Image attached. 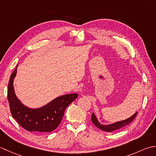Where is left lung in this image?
I'll return each instance as SVG.
<instances>
[{
    "mask_svg": "<svg viewBox=\"0 0 156 156\" xmlns=\"http://www.w3.org/2000/svg\"><path fill=\"white\" fill-rule=\"evenodd\" d=\"M137 114V112H135V113L133 116H131V117H129L127 119H125V120L116 122L113 124L107 125L101 124L100 122L98 121L97 119L96 118L94 113L92 114L91 120H92V122H93V124L96 126V127H97L98 129H101V130L107 131V132H111V131L117 130V129L124 127L126 125H127L129 123H131V122L134 120V119L135 118V117H136Z\"/></svg>",
    "mask_w": 156,
    "mask_h": 156,
    "instance_id": "obj_1",
    "label": "left lung"
}]
</instances>
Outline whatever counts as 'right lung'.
<instances>
[{"label": "right lung", "instance_id": "obj_1", "mask_svg": "<svg viewBox=\"0 0 156 156\" xmlns=\"http://www.w3.org/2000/svg\"><path fill=\"white\" fill-rule=\"evenodd\" d=\"M16 73V68L11 75L7 89V97L12 117L28 131L45 134L55 130L62 120L66 107L78 97V94H65L55 98L41 108H29L19 101L15 94L13 80Z\"/></svg>", "mask_w": 156, "mask_h": 156}]
</instances>
